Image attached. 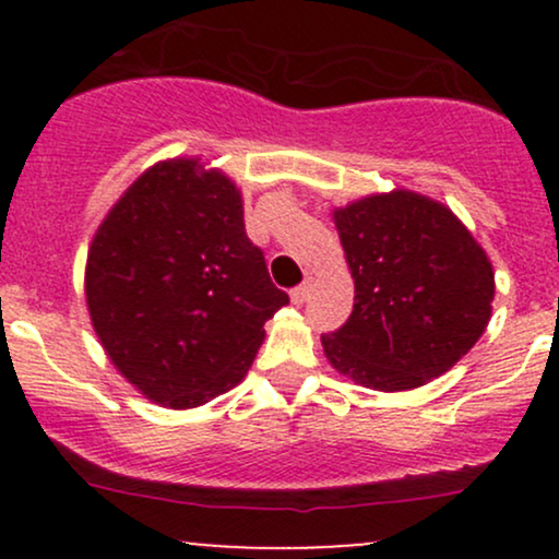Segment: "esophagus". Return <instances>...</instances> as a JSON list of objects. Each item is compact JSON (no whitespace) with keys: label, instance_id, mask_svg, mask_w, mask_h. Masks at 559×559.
I'll return each instance as SVG.
<instances>
[{"label":"esophagus","instance_id":"esophagus-1","mask_svg":"<svg viewBox=\"0 0 559 559\" xmlns=\"http://www.w3.org/2000/svg\"><path fill=\"white\" fill-rule=\"evenodd\" d=\"M310 292H312L310 281H305V284L294 286V288H292V301H294V305H305L307 297H310Z\"/></svg>","mask_w":559,"mask_h":559}]
</instances>
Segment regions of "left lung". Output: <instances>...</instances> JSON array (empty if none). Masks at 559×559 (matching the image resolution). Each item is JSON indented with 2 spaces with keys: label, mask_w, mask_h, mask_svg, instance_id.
Wrapping results in <instances>:
<instances>
[{
  "label": "left lung",
  "mask_w": 559,
  "mask_h": 559,
  "mask_svg": "<svg viewBox=\"0 0 559 559\" xmlns=\"http://www.w3.org/2000/svg\"><path fill=\"white\" fill-rule=\"evenodd\" d=\"M355 278V307L323 333L338 373L378 391L423 386L478 342L493 271L463 223L413 191L365 197L333 213Z\"/></svg>",
  "instance_id": "1"
}]
</instances>
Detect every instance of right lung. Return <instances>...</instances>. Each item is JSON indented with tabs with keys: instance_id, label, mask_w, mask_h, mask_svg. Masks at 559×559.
Segmentation results:
<instances>
[{
	"instance_id": "1",
	"label": "right lung",
	"mask_w": 559,
	"mask_h": 559,
	"mask_svg": "<svg viewBox=\"0 0 559 559\" xmlns=\"http://www.w3.org/2000/svg\"><path fill=\"white\" fill-rule=\"evenodd\" d=\"M86 301L115 368L152 402L186 409L247 376L288 294L249 241L236 186L197 159H170L96 230Z\"/></svg>"
}]
</instances>
